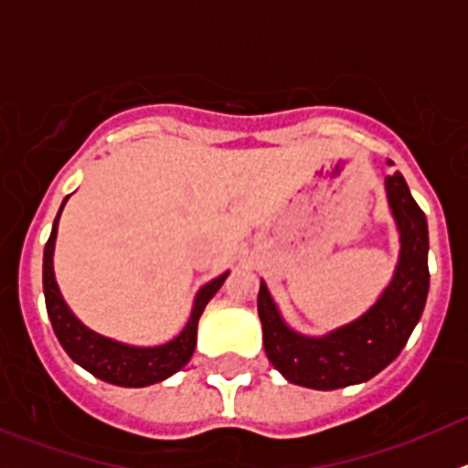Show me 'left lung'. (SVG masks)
I'll list each match as a JSON object with an SVG mask.
<instances>
[{"mask_svg": "<svg viewBox=\"0 0 468 468\" xmlns=\"http://www.w3.org/2000/svg\"><path fill=\"white\" fill-rule=\"evenodd\" d=\"M384 189L399 229V264L367 312L325 335H302L285 324L270 288L260 281L264 351L288 382L333 391L373 379L399 356L424 312L429 295L427 218L400 173L384 177Z\"/></svg>", "mask_w": 468, "mask_h": 468, "instance_id": "8db88e82", "label": "left lung"}]
</instances>
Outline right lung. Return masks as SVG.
<instances>
[{
  "label": "right lung",
  "instance_id": "add662e5",
  "mask_svg": "<svg viewBox=\"0 0 468 468\" xmlns=\"http://www.w3.org/2000/svg\"><path fill=\"white\" fill-rule=\"evenodd\" d=\"M68 198L69 197H65L63 206L58 210L56 220H53L51 237H48L47 246H44V297H47V312L48 318H51L58 342L63 345V349L68 351V356L74 363H80L84 370H89L90 375H95L102 382L133 388L164 382L171 375H176L180 367L187 366V361L192 358L194 346H197L198 318L204 314L210 297L220 291L229 271H225L218 279L208 281V283L198 288L187 324L173 340L156 346H135L105 337V335L86 328L80 318L74 316L56 283L53 250H56L58 220H60V213H63Z\"/></svg>",
  "mask_w": 468,
  "mask_h": 468
}]
</instances>
